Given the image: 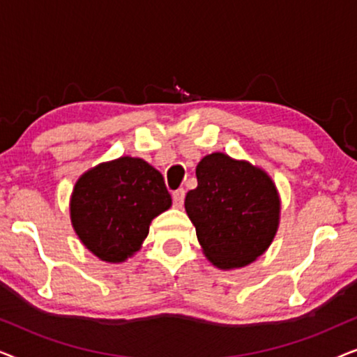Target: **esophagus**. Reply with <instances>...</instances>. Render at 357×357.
I'll return each mask as SVG.
<instances>
[{"label": "esophagus", "instance_id": "esophagus-1", "mask_svg": "<svg viewBox=\"0 0 357 357\" xmlns=\"http://www.w3.org/2000/svg\"><path fill=\"white\" fill-rule=\"evenodd\" d=\"M183 198H185V190L178 188L172 193V199H174V206L175 208H182L183 206Z\"/></svg>", "mask_w": 357, "mask_h": 357}]
</instances>
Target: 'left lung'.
I'll use <instances>...</instances> for the list:
<instances>
[{
	"label": "left lung",
	"instance_id": "8db88e82",
	"mask_svg": "<svg viewBox=\"0 0 357 357\" xmlns=\"http://www.w3.org/2000/svg\"><path fill=\"white\" fill-rule=\"evenodd\" d=\"M198 187L185 197L204 257L219 270L250 265L271 245L281 219V198L273 178L248 160L224 153L197 165Z\"/></svg>",
	"mask_w": 357,
	"mask_h": 357
}]
</instances>
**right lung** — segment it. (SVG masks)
I'll use <instances>...</instances> for the list:
<instances>
[{
	"label": "right lung",
	"instance_id": "add662e5",
	"mask_svg": "<svg viewBox=\"0 0 357 357\" xmlns=\"http://www.w3.org/2000/svg\"><path fill=\"white\" fill-rule=\"evenodd\" d=\"M170 206L162 174L144 159L121 155L76 180L70 218L92 255L105 263H123L143 247L151 221Z\"/></svg>",
	"mask_w": 357,
	"mask_h": 357
}]
</instances>
